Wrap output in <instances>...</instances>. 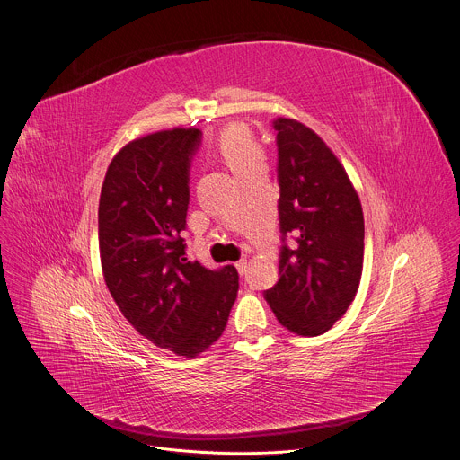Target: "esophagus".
Instances as JSON below:
<instances>
[{
    "label": "esophagus",
    "mask_w": 460,
    "mask_h": 460,
    "mask_svg": "<svg viewBox=\"0 0 460 460\" xmlns=\"http://www.w3.org/2000/svg\"><path fill=\"white\" fill-rule=\"evenodd\" d=\"M234 266H236L238 273H240V275H243V273H245V270H247V261H245V259H240Z\"/></svg>",
    "instance_id": "34e87169"
}]
</instances>
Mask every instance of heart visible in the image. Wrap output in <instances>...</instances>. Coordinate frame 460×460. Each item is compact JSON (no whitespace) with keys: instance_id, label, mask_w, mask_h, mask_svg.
Listing matches in <instances>:
<instances>
[{"instance_id":"obj_1","label":"heart","mask_w":460,"mask_h":460,"mask_svg":"<svg viewBox=\"0 0 460 460\" xmlns=\"http://www.w3.org/2000/svg\"><path fill=\"white\" fill-rule=\"evenodd\" d=\"M217 150L238 178L259 169V166H264L262 146L249 132V128L242 127V124H231L220 134Z\"/></svg>"}]
</instances>
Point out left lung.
<instances>
[{
  "mask_svg": "<svg viewBox=\"0 0 460 460\" xmlns=\"http://www.w3.org/2000/svg\"><path fill=\"white\" fill-rule=\"evenodd\" d=\"M273 130L282 247L279 280L264 299L282 326L319 336L343 317L359 288L361 203L343 164L315 132L284 117L273 120Z\"/></svg>",
  "mask_w": 460,
  "mask_h": 460,
  "instance_id": "obj_1",
  "label": "left lung"
}]
</instances>
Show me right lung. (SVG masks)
Here are the masks:
<instances>
[{"mask_svg":"<svg viewBox=\"0 0 460 460\" xmlns=\"http://www.w3.org/2000/svg\"><path fill=\"white\" fill-rule=\"evenodd\" d=\"M201 132L174 128L136 139L110 163L99 201V252L122 315L155 347L194 358L227 324L234 266L187 259L190 163Z\"/></svg>","mask_w":460,"mask_h":460,"instance_id":"right-lung-1","label":"right lung"}]
</instances>
